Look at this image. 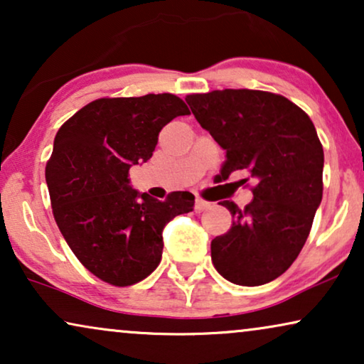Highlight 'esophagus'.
Wrapping results in <instances>:
<instances>
[{
  "label": "esophagus",
  "mask_w": 364,
  "mask_h": 364,
  "mask_svg": "<svg viewBox=\"0 0 364 364\" xmlns=\"http://www.w3.org/2000/svg\"><path fill=\"white\" fill-rule=\"evenodd\" d=\"M208 208H210V202H205V200H202V198H197L196 200V212L197 213L205 212V210H208Z\"/></svg>",
  "instance_id": "1"
}]
</instances>
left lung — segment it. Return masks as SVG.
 I'll use <instances>...</instances> for the list:
<instances>
[{
  "label": "left lung",
  "mask_w": 364,
  "mask_h": 364,
  "mask_svg": "<svg viewBox=\"0 0 364 364\" xmlns=\"http://www.w3.org/2000/svg\"><path fill=\"white\" fill-rule=\"evenodd\" d=\"M198 124L225 151L222 177L247 171L253 200L232 213V227L210 243L225 280L258 287L285 273L310 235L323 197V146L308 114L290 99L253 89L191 94Z\"/></svg>",
  "instance_id": "8db88e82"
}]
</instances>
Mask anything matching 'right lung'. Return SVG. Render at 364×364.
<instances>
[{"mask_svg": "<svg viewBox=\"0 0 364 364\" xmlns=\"http://www.w3.org/2000/svg\"><path fill=\"white\" fill-rule=\"evenodd\" d=\"M188 107L173 94L101 97L59 127L46 164L53 215L77 260L99 280L129 287L156 270L162 230L193 210L191 192L161 202L129 186V168L147 162L159 132Z\"/></svg>", "mask_w": 364, "mask_h": 364, "instance_id": "1", "label": "right lung"}]
</instances>
